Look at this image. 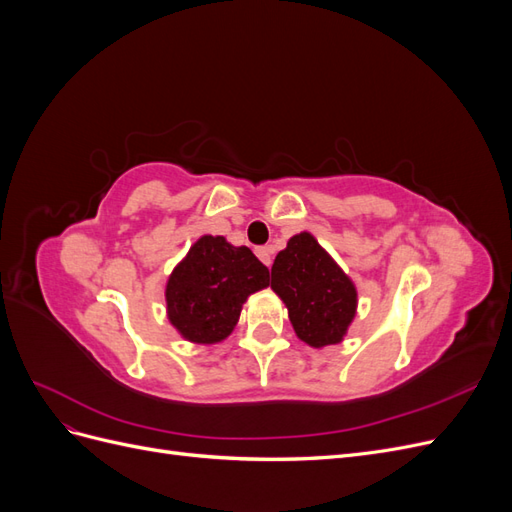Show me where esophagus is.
I'll return each mask as SVG.
<instances>
[{
	"label": "esophagus",
	"mask_w": 512,
	"mask_h": 512,
	"mask_svg": "<svg viewBox=\"0 0 512 512\" xmlns=\"http://www.w3.org/2000/svg\"><path fill=\"white\" fill-rule=\"evenodd\" d=\"M271 254H273L271 247H258V250H256V256H258L262 262H265L267 267H271Z\"/></svg>",
	"instance_id": "1"
}]
</instances>
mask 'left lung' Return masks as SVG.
<instances>
[{
    "mask_svg": "<svg viewBox=\"0 0 512 512\" xmlns=\"http://www.w3.org/2000/svg\"><path fill=\"white\" fill-rule=\"evenodd\" d=\"M271 288L286 303L292 329L305 344L324 348L342 342L356 314V288L309 232L290 237L275 256Z\"/></svg>",
    "mask_w": 512,
    "mask_h": 512,
    "instance_id": "8db88e82",
    "label": "left lung"
}]
</instances>
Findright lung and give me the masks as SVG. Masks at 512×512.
<instances>
[{
    "mask_svg": "<svg viewBox=\"0 0 512 512\" xmlns=\"http://www.w3.org/2000/svg\"><path fill=\"white\" fill-rule=\"evenodd\" d=\"M269 286V269L250 247L200 237L166 282V314L192 344H218L239 322L250 294Z\"/></svg>",
    "mask_w": 512,
    "mask_h": 512,
    "instance_id": "obj_1",
    "label": "right lung"
}]
</instances>
